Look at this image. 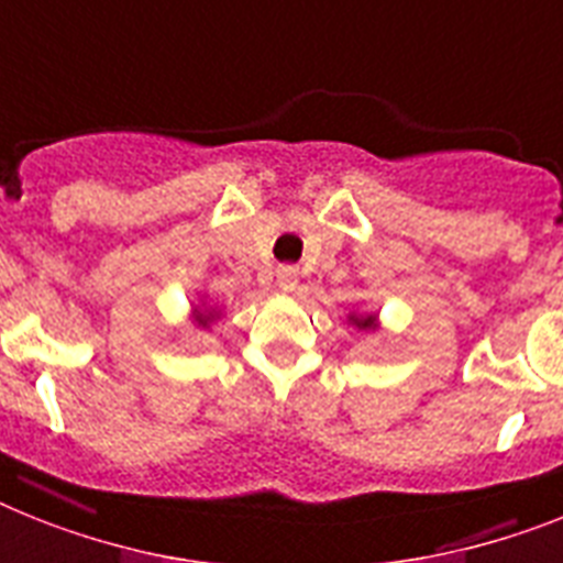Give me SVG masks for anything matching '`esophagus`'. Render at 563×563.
<instances>
[{
	"label": "esophagus",
	"instance_id": "esophagus-1",
	"mask_svg": "<svg viewBox=\"0 0 563 563\" xmlns=\"http://www.w3.org/2000/svg\"><path fill=\"white\" fill-rule=\"evenodd\" d=\"M276 282H278V287H282V290L292 292L296 287H299V271H296V267H278Z\"/></svg>",
	"mask_w": 563,
	"mask_h": 563
}]
</instances>
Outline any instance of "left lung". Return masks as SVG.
<instances>
[{"instance_id":"8db88e82","label":"left lung","mask_w":563,"mask_h":563,"mask_svg":"<svg viewBox=\"0 0 563 563\" xmlns=\"http://www.w3.org/2000/svg\"><path fill=\"white\" fill-rule=\"evenodd\" d=\"M347 322L354 324V328H360V331H376L379 328V319H376V313H347Z\"/></svg>"}]
</instances>
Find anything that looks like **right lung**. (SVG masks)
I'll use <instances>...</instances> for the list:
<instances>
[{
    "mask_svg": "<svg viewBox=\"0 0 563 563\" xmlns=\"http://www.w3.org/2000/svg\"><path fill=\"white\" fill-rule=\"evenodd\" d=\"M218 316H221V310L209 308L207 301H201V305H195L192 308V324H198V328H209V324L216 322Z\"/></svg>",
    "mask_w": 563,
    "mask_h": 563,
    "instance_id": "right-lung-1",
    "label": "right lung"
}]
</instances>
